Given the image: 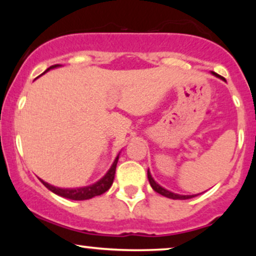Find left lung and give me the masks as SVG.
Returning a JSON list of instances; mask_svg holds the SVG:
<instances>
[{
    "mask_svg": "<svg viewBox=\"0 0 256 256\" xmlns=\"http://www.w3.org/2000/svg\"><path fill=\"white\" fill-rule=\"evenodd\" d=\"M212 73L214 76H216V77H218L220 79H224L222 77H220L219 74H216V73H214V72H212ZM224 80H225V79H224ZM148 180L152 185V190H154V192H156L158 194H160V195L165 196V198H173V200H189V198H195V196L198 195H198H179V194H174V192H170V190H167V189H165V188H162L160 184H158L154 180V178L152 177V173H150V171H149V170H148Z\"/></svg>",
    "mask_w": 256,
    "mask_h": 256,
    "instance_id": "8db88e82",
    "label": "left lung"
}]
</instances>
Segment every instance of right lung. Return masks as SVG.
Segmentation results:
<instances>
[{"label":"right lung","mask_w":256,"mask_h":256,"mask_svg":"<svg viewBox=\"0 0 256 256\" xmlns=\"http://www.w3.org/2000/svg\"><path fill=\"white\" fill-rule=\"evenodd\" d=\"M60 66H61V64H54V66H50L48 70H46V72H44V73L50 71V70L58 68V67H60ZM118 160H119V154H118V156L114 158L113 164H112V166H110V168L108 170L107 173H106L104 177L100 179V180L96 182V183L88 185V186L58 188V186H54V185L46 183V182H44L43 179H40V180L42 182L43 185L46 188V189H49L52 192H54V194H56V195L61 196V198L74 200V201H83V200H89V198H95V196L102 195V194L107 192V190L112 186V184H113V180H114V176H116V164H118Z\"/></svg>","instance_id":"obj_1"}]
</instances>
